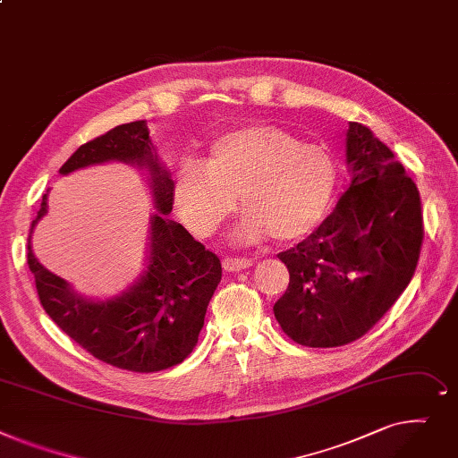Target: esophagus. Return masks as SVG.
Masks as SVG:
<instances>
[{
	"instance_id": "obj_1",
	"label": "esophagus",
	"mask_w": 458,
	"mask_h": 458,
	"mask_svg": "<svg viewBox=\"0 0 458 458\" xmlns=\"http://www.w3.org/2000/svg\"><path fill=\"white\" fill-rule=\"evenodd\" d=\"M224 270L225 272H240V270H246L253 264L251 259H238V257H225L224 259Z\"/></svg>"
}]
</instances>
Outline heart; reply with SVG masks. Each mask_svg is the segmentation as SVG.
<instances>
[{
	"label": "heart",
	"mask_w": 458,
	"mask_h": 458,
	"mask_svg": "<svg viewBox=\"0 0 458 458\" xmlns=\"http://www.w3.org/2000/svg\"><path fill=\"white\" fill-rule=\"evenodd\" d=\"M338 170L333 155L301 142L277 125H253L224 134L207 165L184 160L174 181L182 224L208 236L238 205L246 208L236 234L246 242L276 236L293 242L310 234L333 203Z\"/></svg>",
	"instance_id": "b5f03b06"
}]
</instances>
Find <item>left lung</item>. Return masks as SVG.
Instances as JSON below:
<instances>
[{
	"mask_svg": "<svg viewBox=\"0 0 458 458\" xmlns=\"http://www.w3.org/2000/svg\"><path fill=\"white\" fill-rule=\"evenodd\" d=\"M352 182L310 236L277 257L290 283L274 305L281 329L301 345L336 347L366 335L416 272L423 216L414 181L373 132L349 122Z\"/></svg>",
	"mask_w": 458,
	"mask_h": 458,
	"instance_id": "obj_1",
	"label": "left lung"
}]
</instances>
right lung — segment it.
<instances>
[{
	"mask_svg": "<svg viewBox=\"0 0 458 458\" xmlns=\"http://www.w3.org/2000/svg\"><path fill=\"white\" fill-rule=\"evenodd\" d=\"M109 160L146 168L149 175L157 212H151L137 277L105 298H87L46 270L33 255L31 234L46 216L47 194L27 238V264L47 316L92 357L129 371H160L181 364L196 347L208 301L222 281V262L181 224L168 220L174 181L160 165L144 120L118 125L83 144L59 174Z\"/></svg>",
	"mask_w": 458,
	"mask_h": 458,
	"instance_id": "obj_1",
	"label": "right lung"
}]
</instances>
